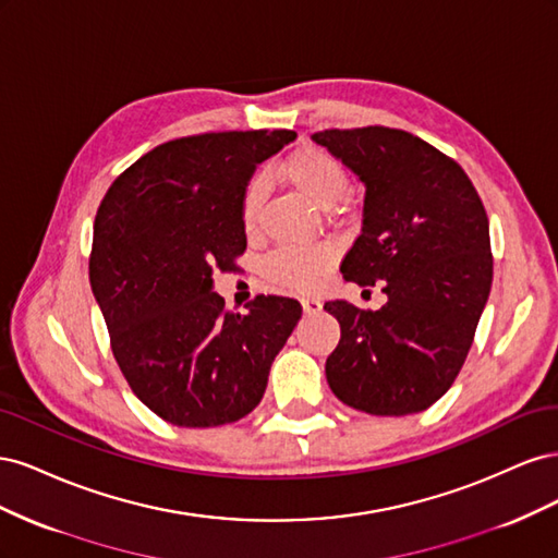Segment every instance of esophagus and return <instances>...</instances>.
Returning <instances> with one entry per match:
<instances>
[{
    "instance_id": "esophagus-1",
    "label": "esophagus",
    "mask_w": 558,
    "mask_h": 558,
    "mask_svg": "<svg viewBox=\"0 0 558 558\" xmlns=\"http://www.w3.org/2000/svg\"><path fill=\"white\" fill-rule=\"evenodd\" d=\"M302 302V310H305V314H318L320 312V300H316V298H302L300 300Z\"/></svg>"
}]
</instances>
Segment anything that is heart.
<instances>
[{"instance_id":"1","label":"heart","mask_w":558,"mask_h":558,"mask_svg":"<svg viewBox=\"0 0 558 558\" xmlns=\"http://www.w3.org/2000/svg\"><path fill=\"white\" fill-rule=\"evenodd\" d=\"M279 177L289 189L318 209H330L349 193L347 167L332 154L316 146L298 148L279 165ZM263 181H253L244 197V228L256 230L263 207ZM337 251L332 244L286 246L265 260L267 281L291 291H312L328 279Z\"/></svg>"}]
</instances>
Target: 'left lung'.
Here are the masks:
<instances>
[{"mask_svg": "<svg viewBox=\"0 0 558 558\" xmlns=\"http://www.w3.org/2000/svg\"><path fill=\"white\" fill-rule=\"evenodd\" d=\"M312 140L365 185L363 228L342 277L386 293L377 312L347 300L324 305L342 330L328 384L367 414L424 412L463 367L492 291L482 199L459 162L404 130H326Z\"/></svg>", "mask_w": 558, "mask_h": 558, "instance_id": "left-lung-1", "label": "left lung"}]
</instances>
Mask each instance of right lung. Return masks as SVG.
I'll return each mask as SVG.
<instances>
[{"label":"right lung","mask_w":558,"mask_h":558,"mask_svg":"<svg viewBox=\"0 0 558 558\" xmlns=\"http://www.w3.org/2000/svg\"><path fill=\"white\" fill-rule=\"evenodd\" d=\"M291 130L209 132L156 146L118 177L93 226L90 289L130 388L183 428L232 424L260 402L298 300L258 295L226 312L214 269L246 248L244 197L256 165Z\"/></svg>","instance_id":"right-lung-1"}]
</instances>
